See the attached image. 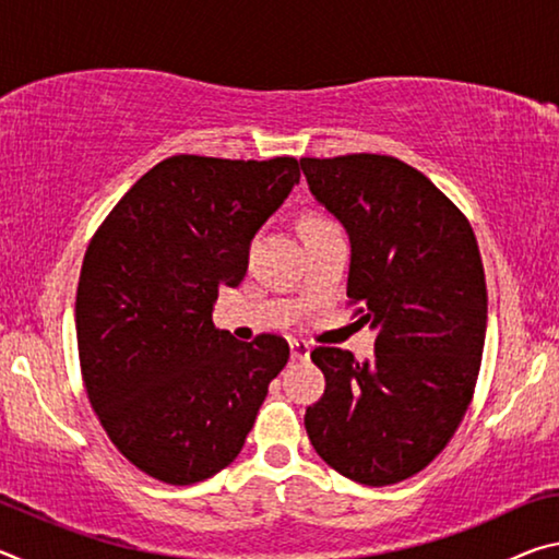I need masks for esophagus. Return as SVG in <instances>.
I'll list each match as a JSON object with an SVG mask.
<instances>
[{"instance_id": "34e87169", "label": "esophagus", "mask_w": 559, "mask_h": 559, "mask_svg": "<svg viewBox=\"0 0 559 559\" xmlns=\"http://www.w3.org/2000/svg\"><path fill=\"white\" fill-rule=\"evenodd\" d=\"M290 357L298 359V362L310 357V345L306 340H290Z\"/></svg>"}]
</instances>
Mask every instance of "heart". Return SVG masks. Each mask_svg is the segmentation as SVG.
<instances>
[{
    "label": "heart",
    "mask_w": 559,
    "mask_h": 559,
    "mask_svg": "<svg viewBox=\"0 0 559 559\" xmlns=\"http://www.w3.org/2000/svg\"><path fill=\"white\" fill-rule=\"evenodd\" d=\"M330 224L328 219H320V216H313V219H308L306 222V231H320V229H330Z\"/></svg>",
    "instance_id": "1"
}]
</instances>
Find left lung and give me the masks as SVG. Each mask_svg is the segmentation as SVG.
Returning a JSON list of instances; mask_svg holds the SVG:
<instances>
[{
    "instance_id": "obj_1",
    "label": "left lung",
    "mask_w": 559,
    "mask_h": 559,
    "mask_svg": "<svg viewBox=\"0 0 559 559\" xmlns=\"http://www.w3.org/2000/svg\"><path fill=\"white\" fill-rule=\"evenodd\" d=\"M300 169L347 231V298L377 333L365 362L340 347L310 353L325 394L306 409L308 439L349 480L400 484L443 451L478 380L488 296L476 236L396 157H302Z\"/></svg>"
}]
</instances>
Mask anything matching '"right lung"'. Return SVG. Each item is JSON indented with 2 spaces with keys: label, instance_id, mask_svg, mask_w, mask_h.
I'll return each instance as SVG.
<instances>
[{
  "label": "right lung",
  "instance_id": "add662e5",
  "mask_svg": "<svg viewBox=\"0 0 559 559\" xmlns=\"http://www.w3.org/2000/svg\"><path fill=\"white\" fill-rule=\"evenodd\" d=\"M296 157L175 155L116 204L86 251L75 335L88 400L132 466L189 486L239 456L288 343H241L212 323L269 216L298 185Z\"/></svg>",
  "mask_w": 559,
  "mask_h": 559
}]
</instances>
